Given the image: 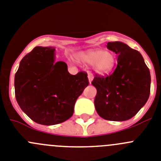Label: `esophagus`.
Here are the masks:
<instances>
[{"label": "esophagus", "instance_id": "esophagus-1", "mask_svg": "<svg viewBox=\"0 0 161 161\" xmlns=\"http://www.w3.org/2000/svg\"><path fill=\"white\" fill-rule=\"evenodd\" d=\"M88 80H89V82L90 83H91V82H92V80H93L94 77L93 75H92V74L91 73V72H88Z\"/></svg>", "mask_w": 161, "mask_h": 161}]
</instances>
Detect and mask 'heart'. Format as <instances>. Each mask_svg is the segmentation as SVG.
<instances>
[{
    "label": "heart",
    "instance_id": "obj_1",
    "mask_svg": "<svg viewBox=\"0 0 161 161\" xmlns=\"http://www.w3.org/2000/svg\"><path fill=\"white\" fill-rule=\"evenodd\" d=\"M76 59L84 65H91L93 70L100 75H106L112 71L116 63L115 55L110 50L100 49L81 51L77 53Z\"/></svg>",
    "mask_w": 161,
    "mask_h": 161
}]
</instances>
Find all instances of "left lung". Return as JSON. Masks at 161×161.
Here are the masks:
<instances>
[{"mask_svg": "<svg viewBox=\"0 0 161 161\" xmlns=\"http://www.w3.org/2000/svg\"><path fill=\"white\" fill-rule=\"evenodd\" d=\"M108 50L118 55L117 66L108 76L96 75L95 107L100 117L111 121L132 118L147 103L151 75L141 53L121 42H108Z\"/></svg>", "mask_w": 161, "mask_h": 161, "instance_id": "obj_1", "label": "left lung"}]
</instances>
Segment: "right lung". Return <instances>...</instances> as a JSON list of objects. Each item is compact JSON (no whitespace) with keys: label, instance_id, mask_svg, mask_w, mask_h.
<instances>
[{"label":"right lung","instance_id":"add662e5","mask_svg":"<svg viewBox=\"0 0 161 161\" xmlns=\"http://www.w3.org/2000/svg\"><path fill=\"white\" fill-rule=\"evenodd\" d=\"M87 74L70 75L64 62H55V48L36 46L20 62L15 74V97L33 121L42 125L63 123L88 86Z\"/></svg>","mask_w":161,"mask_h":161}]
</instances>
